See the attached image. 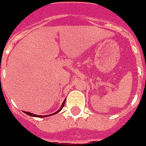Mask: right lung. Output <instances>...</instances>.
Masks as SVG:
<instances>
[{
  "mask_svg": "<svg viewBox=\"0 0 146 146\" xmlns=\"http://www.w3.org/2000/svg\"><path fill=\"white\" fill-rule=\"evenodd\" d=\"M64 104H65V102H63V103H62V107H61V108H60V110H58V111H57V112H56V113H58V111H60V110H61L62 109V107H63V106H64ZM25 113H26V114H27V115H30V116H34V117H44V116H43V115H34V114H31V113H29V112H26V111H25ZM56 113H54V114H53V115H55V114H56Z\"/></svg>",
  "mask_w": 146,
  "mask_h": 146,
  "instance_id": "right-lung-1",
  "label": "right lung"
}]
</instances>
